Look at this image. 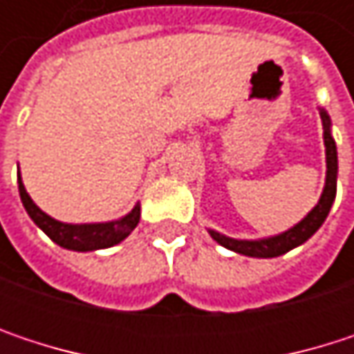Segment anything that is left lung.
Returning a JSON list of instances; mask_svg holds the SVG:
<instances>
[{
	"label": "left lung",
	"mask_w": 354,
	"mask_h": 354,
	"mask_svg": "<svg viewBox=\"0 0 354 354\" xmlns=\"http://www.w3.org/2000/svg\"><path fill=\"white\" fill-rule=\"evenodd\" d=\"M319 116H322V124H324V145H326V186H324V192L319 196L318 205L291 230H287L279 236H272V238H264V240H234V238H227V236H221V234L209 230L211 238L217 244H221L227 250H234L238 254L252 256V258H274V256H281L293 248L301 246L322 227V223L326 221L330 207L336 198L338 158H336V143H334L332 133H330V116L326 114V110H322Z\"/></svg>",
	"instance_id": "obj_1"
}]
</instances>
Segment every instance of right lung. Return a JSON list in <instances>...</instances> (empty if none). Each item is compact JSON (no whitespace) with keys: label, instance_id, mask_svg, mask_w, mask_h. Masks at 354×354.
I'll return each instance as SVG.
<instances>
[{"label":"right lung","instance_id":"1","mask_svg":"<svg viewBox=\"0 0 354 354\" xmlns=\"http://www.w3.org/2000/svg\"><path fill=\"white\" fill-rule=\"evenodd\" d=\"M18 190H20V198L22 205L26 209V213L30 215V219L36 225L61 248L67 250H75V252H92V250H102L110 248L118 242H122L139 223L141 217V207L135 205L133 211L116 221H106V223H82V225H73V223H61L53 217H48L44 211H40L35 205V201L30 198V194L26 192L22 178L18 174Z\"/></svg>","mask_w":354,"mask_h":354}]
</instances>
